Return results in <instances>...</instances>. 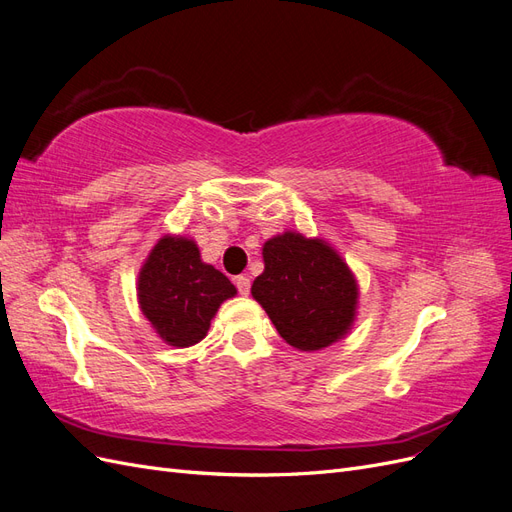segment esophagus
Returning <instances> with one entry per match:
<instances>
[{"mask_svg": "<svg viewBox=\"0 0 512 512\" xmlns=\"http://www.w3.org/2000/svg\"><path fill=\"white\" fill-rule=\"evenodd\" d=\"M235 286H237L239 294H243V297H247V294H250V288H252L250 277H247V275H237V277H235Z\"/></svg>", "mask_w": 512, "mask_h": 512, "instance_id": "obj_1", "label": "esophagus"}]
</instances>
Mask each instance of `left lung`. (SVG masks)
I'll use <instances>...</instances> for the list:
<instances>
[{"label": "left lung", "instance_id": "obj_1", "mask_svg": "<svg viewBox=\"0 0 512 512\" xmlns=\"http://www.w3.org/2000/svg\"><path fill=\"white\" fill-rule=\"evenodd\" d=\"M262 258L265 271L254 280L252 297L290 346L320 350L348 333L359 290L327 243L284 232L265 243Z\"/></svg>", "mask_w": 512, "mask_h": 512}]
</instances>
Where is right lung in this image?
I'll return each instance as SVG.
<instances>
[{
  "label": "right lung",
  "instance_id": "right-lung-1",
  "mask_svg": "<svg viewBox=\"0 0 512 512\" xmlns=\"http://www.w3.org/2000/svg\"><path fill=\"white\" fill-rule=\"evenodd\" d=\"M237 294L228 277L205 265L192 239L164 237L138 277L145 318L170 346L188 348L209 331L218 307Z\"/></svg>",
  "mask_w": 512,
  "mask_h": 512
}]
</instances>
